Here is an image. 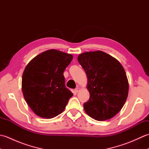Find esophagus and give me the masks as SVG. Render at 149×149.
I'll list each match as a JSON object with an SVG mask.
<instances>
[{
	"label": "esophagus",
	"mask_w": 149,
	"mask_h": 149,
	"mask_svg": "<svg viewBox=\"0 0 149 149\" xmlns=\"http://www.w3.org/2000/svg\"><path fill=\"white\" fill-rule=\"evenodd\" d=\"M74 91H75V93H78L79 91H80V88H79V87H77V88H75V90H74Z\"/></svg>",
	"instance_id": "34e87169"
}]
</instances>
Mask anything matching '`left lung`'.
Returning a JSON list of instances; mask_svg holds the SVG:
<instances>
[{"label": "left lung", "mask_w": 149, "mask_h": 149, "mask_svg": "<svg viewBox=\"0 0 149 149\" xmlns=\"http://www.w3.org/2000/svg\"><path fill=\"white\" fill-rule=\"evenodd\" d=\"M77 59L88 78L90 99L83 105L85 112L98 121L113 118L122 109L128 96L124 68L116 59L100 50L82 53Z\"/></svg>", "instance_id": "left-lung-1"}]
</instances>
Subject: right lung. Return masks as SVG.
<instances>
[{"mask_svg":"<svg viewBox=\"0 0 149 149\" xmlns=\"http://www.w3.org/2000/svg\"><path fill=\"white\" fill-rule=\"evenodd\" d=\"M73 56L58 50H46L31 60L22 75L24 97L40 117L52 118L65 110L73 93L65 87V68Z\"/></svg>","mask_w":149,"mask_h":149,"instance_id":"right-lung-1","label":"right lung"}]
</instances>
